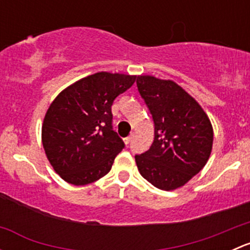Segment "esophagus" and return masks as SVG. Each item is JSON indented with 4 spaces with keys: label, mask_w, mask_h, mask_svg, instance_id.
<instances>
[{
    "label": "esophagus",
    "mask_w": 250,
    "mask_h": 250,
    "mask_svg": "<svg viewBox=\"0 0 250 250\" xmlns=\"http://www.w3.org/2000/svg\"><path fill=\"white\" fill-rule=\"evenodd\" d=\"M133 138H134V134H133V133H130L129 135H128L127 138H125V143L127 144V145H129L130 143H132V140H133Z\"/></svg>",
    "instance_id": "esophagus-1"
}]
</instances>
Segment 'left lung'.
<instances>
[{"label": "left lung", "instance_id": "obj_1", "mask_svg": "<svg viewBox=\"0 0 250 250\" xmlns=\"http://www.w3.org/2000/svg\"><path fill=\"white\" fill-rule=\"evenodd\" d=\"M137 87L155 125L152 145L135 155L138 169L157 188L175 190L206 166L213 127L200 104L173 81L138 76Z\"/></svg>", "mask_w": 250, "mask_h": 250}]
</instances>
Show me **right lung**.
I'll return each mask as SVG.
<instances>
[{"instance_id":"obj_1","label":"right lung","mask_w":250,"mask_h":250,"mask_svg":"<svg viewBox=\"0 0 250 250\" xmlns=\"http://www.w3.org/2000/svg\"><path fill=\"white\" fill-rule=\"evenodd\" d=\"M137 76L98 72L62 90L50 104L42 144L54 170L72 185H87L110 172L125 143L112 128L111 106Z\"/></svg>"}]
</instances>
